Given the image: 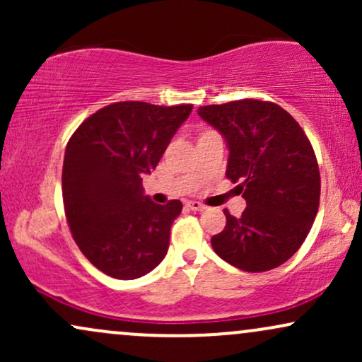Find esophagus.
Wrapping results in <instances>:
<instances>
[{
    "instance_id": "1",
    "label": "esophagus",
    "mask_w": 362,
    "mask_h": 362,
    "mask_svg": "<svg viewBox=\"0 0 362 362\" xmlns=\"http://www.w3.org/2000/svg\"><path fill=\"white\" fill-rule=\"evenodd\" d=\"M187 207L192 211H204L206 209V206L202 204V202H197V201H189L187 202Z\"/></svg>"
}]
</instances>
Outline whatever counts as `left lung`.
<instances>
[{
	"instance_id": "obj_1",
	"label": "left lung",
	"mask_w": 362,
	"mask_h": 362,
	"mask_svg": "<svg viewBox=\"0 0 362 362\" xmlns=\"http://www.w3.org/2000/svg\"><path fill=\"white\" fill-rule=\"evenodd\" d=\"M197 114L226 141V177L247 201L211 238L214 252L245 272H265L289 260L308 236L320 204L313 146L291 114L272 102L199 107Z\"/></svg>"
}]
</instances>
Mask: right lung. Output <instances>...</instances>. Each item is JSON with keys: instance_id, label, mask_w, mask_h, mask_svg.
<instances>
[{"instance_id": "add662e5", "label": "right lung", "mask_w": 362, "mask_h": 362, "mask_svg": "<svg viewBox=\"0 0 362 362\" xmlns=\"http://www.w3.org/2000/svg\"><path fill=\"white\" fill-rule=\"evenodd\" d=\"M192 105L115 102L97 110L69 138L62 201L83 255L115 279H138L165 259L180 201L155 204L144 195L151 173Z\"/></svg>"}]
</instances>
